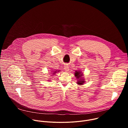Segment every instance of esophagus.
I'll return each mask as SVG.
<instances>
[{"label": "esophagus", "instance_id": "1", "mask_svg": "<svg viewBox=\"0 0 128 128\" xmlns=\"http://www.w3.org/2000/svg\"><path fill=\"white\" fill-rule=\"evenodd\" d=\"M64 67V70H65L66 71H69V66H68V65H65Z\"/></svg>", "mask_w": 128, "mask_h": 128}]
</instances>
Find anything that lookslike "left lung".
<instances>
[{
  "mask_svg": "<svg viewBox=\"0 0 128 128\" xmlns=\"http://www.w3.org/2000/svg\"><path fill=\"white\" fill-rule=\"evenodd\" d=\"M74 75L76 76V78H77V79L78 80L77 84H78L79 85L83 84L85 82V81H84V80L83 79V78H82V72L80 71H76Z\"/></svg>",
  "mask_w": 128,
  "mask_h": 128,
  "instance_id": "obj_1",
  "label": "left lung"
}]
</instances>
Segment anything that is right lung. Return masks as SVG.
<instances>
[{"mask_svg": "<svg viewBox=\"0 0 128 128\" xmlns=\"http://www.w3.org/2000/svg\"><path fill=\"white\" fill-rule=\"evenodd\" d=\"M57 71H52V72H52V74H56V73L57 72Z\"/></svg>", "mask_w": 128, "mask_h": 128, "instance_id": "add662e5", "label": "right lung"}]
</instances>
